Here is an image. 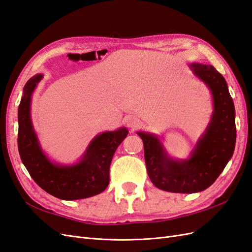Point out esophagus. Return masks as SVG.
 <instances>
[{"label":"esophagus","mask_w":252,"mask_h":252,"mask_svg":"<svg viewBox=\"0 0 252 252\" xmlns=\"http://www.w3.org/2000/svg\"><path fill=\"white\" fill-rule=\"evenodd\" d=\"M126 122H127V126L130 127L131 129H133V130H134V129H136V128H139L140 125H141L140 120L138 118H135V117L128 118Z\"/></svg>","instance_id":"obj_1"}]
</instances>
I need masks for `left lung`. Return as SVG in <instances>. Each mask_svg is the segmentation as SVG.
Masks as SVG:
<instances>
[{"label": "left lung", "instance_id": "1", "mask_svg": "<svg viewBox=\"0 0 252 252\" xmlns=\"http://www.w3.org/2000/svg\"><path fill=\"white\" fill-rule=\"evenodd\" d=\"M189 67L210 89L213 100L210 123L190 158L173 159L158 136L138 132L144 143L145 162L152 184L177 193H194L211 186L231 158L236 139L235 110L226 80L211 65L191 63Z\"/></svg>", "mask_w": 252, "mask_h": 252}]
</instances>
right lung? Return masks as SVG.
Listing matches in <instances>:
<instances>
[{
  "label": "right lung",
  "instance_id": "1",
  "mask_svg": "<svg viewBox=\"0 0 252 252\" xmlns=\"http://www.w3.org/2000/svg\"><path fill=\"white\" fill-rule=\"evenodd\" d=\"M43 74H35L24 86L18 110V147L30 177L45 191L61 200H81L103 192L109 184V168L119 145L128 134L125 127L96 135L81 161L62 166L52 163L41 149L30 119V103Z\"/></svg>",
  "mask_w": 252,
  "mask_h": 252
}]
</instances>
